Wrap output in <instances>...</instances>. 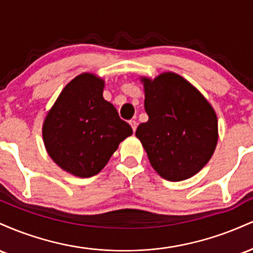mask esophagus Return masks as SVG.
<instances>
[{
    "label": "esophagus",
    "mask_w": 253,
    "mask_h": 253,
    "mask_svg": "<svg viewBox=\"0 0 253 253\" xmlns=\"http://www.w3.org/2000/svg\"><path fill=\"white\" fill-rule=\"evenodd\" d=\"M129 125H130V127H132V129H133V132H135V129H136V121L135 120H129Z\"/></svg>",
    "instance_id": "1"
}]
</instances>
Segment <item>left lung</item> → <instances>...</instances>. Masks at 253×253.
I'll return each instance as SVG.
<instances>
[{"instance_id":"8db88e82","label":"left lung","mask_w":253,"mask_h":253,"mask_svg":"<svg viewBox=\"0 0 253 253\" xmlns=\"http://www.w3.org/2000/svg\"><path fill=\"white\" fill-rule=\"evenodd\" d=\"M147 123L136 128L152 168L168 181L196 175L217 143L213 107L195 86L173 72L143 77Z\"/></svg>"}]
</instances>
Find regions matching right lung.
I'll return each instance as SVG.
<instances>
[{
  "label": "right lung",
  "mask_w": 253,
  "mask_h": 253,
  "mask_svg": "<svg viewBox=\"0 0 253 253\" xmlns=\"http://www.w3.org/2000/svg\"><path fill=\"white\" fill-rule=\"evenodd\" d=\"M104 81L92 74L75 77L60 92L42 125L46 150L63 170L78 177L100 172L133 133L103 98Z\"/></svg>",
  "instance_id": "1"
}]
</instances>
